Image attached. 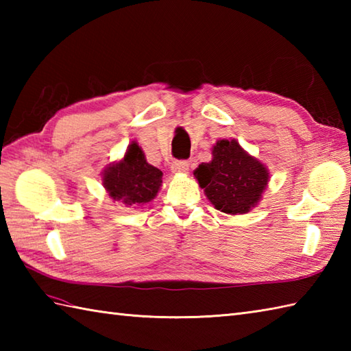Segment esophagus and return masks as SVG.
I'll list each match as a JSON object with an SVG mask.
<instances>
[{"instance_id": "obj_1", "label": "esophagus", "mask_w": 351, "mask_h": 351, "mask_svg": "<svg viewBox=\"0 0 351 351\" xmlns=\"http://www.w3.org/2000/svg\"><path fill=\"white\" fill-rule=\"evenodd\" d=\"M189 169H190V164L185 160L175 161L171 164V171H173V173H187Z\"/></svg>"}]
</instances>
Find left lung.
<instances>
[{
  "label": "left lung",
  "mask_w": 351,
  "mask_h": 351,
  "mask_svg": "<svg viewBox=\"0 0 351 351\" xmlns=\"http://www.w3.org/2000/svg\"><path fill=\"white\" fill-rule=\"evenodd\" d=\"M195 176L215 210L232 215L253 210L270 180L268 169L237 140H219L213 160L199 164Z\"/></svg>",
  "instance_id": "8db88e82"
}]
</instances>
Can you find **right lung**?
Returning a JSON list of instances; mask_svg holds the SVG:
<instances>
[{
  "mask_svg": "<svg viewBox=\"0 0 351 351\" xmlns=\"http://www.w3.org/2000/svg\"><path fill=\"white\" fill-rule=\"evenodd\" d=\"M162 171L151 166L141 147L132 141L125 156L102 171V184L108 196L126 206H140L155 199L161 189Z\"/></svg>",
  "mask_w": 351,
  "mask_h": 351,
  "instance_id": "add662e5",
  "label": "right lung"
}]
</instances>
